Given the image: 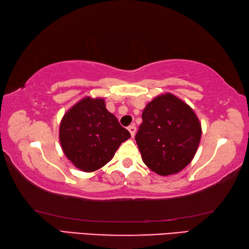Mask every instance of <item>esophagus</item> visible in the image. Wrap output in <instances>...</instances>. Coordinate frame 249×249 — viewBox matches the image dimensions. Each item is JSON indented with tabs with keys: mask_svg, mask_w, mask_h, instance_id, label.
Listing matches in <instances>:
<instances>
[{
	"mask_svg": "<svg viewBox=\"0 0 249 249\" xmlns=\"http://www.w3.org/2000/svg\"><path fill=\"white\" fill-rule=\"evenodd\" d=\"M127 129L129 130L130 136L134 137V136H135V134H136V126H135L134 124H132V125H129V126H128V128H127Z\"/></svg>",
	"mask_w": 249,
	"mask_h": 249,
	"instance_id": "1",
	"label": "esophagus"
}]
</instances>
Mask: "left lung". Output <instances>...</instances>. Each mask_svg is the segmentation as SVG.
<instances>
[{"label":"left lung","mask_w":249,"mask_h":249,"mask_svg":"<svg viewBox=\"0 0 249 249\" xmlns=\"http://www.w3.org/2000/svg\"><path fill=\"white\" fill-rule=\"evenodd\" d=\"M135 136L145 165L160 176L178 174L195 157L201 124L182 100L165 93L146 105Z\"/></svg>","instance_id":"8db88e82"}]
</instances>
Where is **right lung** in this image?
<instances>
[{
  "mask_svg": "<svg viewBox=\"0 0 249 249\" xmlns=\"http://www.w3.org/2000/svg\"><path fill=\"white\" fill-rule=\"evenodd\" d=\"M130 134L105 107L102 98L80 100L67 111L59 128V141L66 157L78 169L92 172L113 158Z\"/></svg>",
  "mask_w": 249,
  "mask_h": 249,
  "instance_id": "1",
  "label": "right lung"
}]
</instances>
